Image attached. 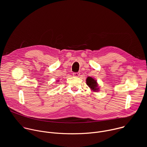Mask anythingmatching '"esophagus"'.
<instances>
[{
	"instance_id": "34e87169",
	"label": "esophagus",
	"mask_w": 147,
	"mask_h": 147,
	"mask_svg": "<svg viewBox=\"0 0 147 147\" xmlns=\"http://www.w3.org/2000/svg\"><path fill=\"white\" fill-rule=\"evenodd\" d=\"M80 73H73V76L74 77H78L80 76Z\"/></svg>"
}]
</instances>
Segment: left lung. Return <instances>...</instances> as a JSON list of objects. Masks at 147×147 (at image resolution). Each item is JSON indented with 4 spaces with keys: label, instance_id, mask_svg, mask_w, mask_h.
<instances>
[{
    "label": "left lung",
    "instance_id": "8db88e82",
    "mask_svg": "<svg viewBox=\"0 0 147 147\" xmlns=\"http://www.w3.org/2000/svg\"><path fill=\"white\" fill-rule=\"evenodd\" d=\"M86 82L87 84L91 89V90L95 92H97L98 91V84L94 78L91 77H88L86 80Z\"/></svg>",
    "mask_w": 147,
    "mask_h": 147
}]
</instances>
